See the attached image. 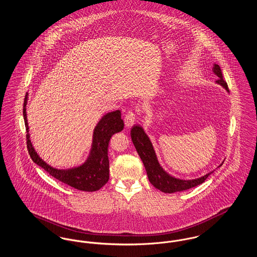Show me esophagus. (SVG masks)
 I'll return each mask as SVG.
<instances>
[{"label":"esophagus","instance_id":"34e87169","mask_svg":"<svg viewBox=\"0 0 257 257\" xmlns=\"http://www.w3.org/2000/svg\"><path fill=\"white\" fill-rule=\"evenodd\" d=\"M135 120H136V113L134 111L130 110L126 113L125 117H124V122H125V126L127 128H131L134 125Z\"/></svg>","mask_w":257,"mask_h":257}]
</instances>
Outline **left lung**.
I'll return each mask as SVG.
<instances>
[{
  "label": "left lung",
  "instance_id": "obj_1",
  "mask_svg": "<svg viewBox=\"0 0 257 257\" xmlns=\"http://www.w3.org/2000/svg\"><path fill=\"white\" fill-rule=\"evenodd\" d=\"M213 72L219 77L216 83L220 85L223 88H225L227 91H229L226 82L222 78L220 65L214 64ZM131 138L136 147V150L145 165L150 183L163 193L172 194V193L181 192V191L191 189L193 187H196L199 184L203 183L207 179L208 176L213 172L211 171L207 174H205L204 176H201L196 179H192V180H183V179L172 177L169 173L164 171L163 168L160 166L153 146L148 136L146 134V132L141 126L139 125L133 126L131 130ZM222 164H220V166ZM220 166H219V168Z\"/></svg>",
  "mask_w": 257,
  "mask_h": 257
}]
</instances>
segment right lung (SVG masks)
Here are the masks:
<instances>
[{
	"mask_svg": "<svg viewBox=\"0 0 257 257\" xmlns=\"http://www.w3.org/2000/svg\"><path fill=\"white\" fill-rule=\"evenodd\" d=\"M27 101L28 93L25 96L23 115L27 131V147L32 160L59 181L80 191L94 192L107 183L110 171L108 157L109 142L112 135L121 132L124 127L120 110L108 112L99 120L93 131L89 155L83 165L68 170H58L41 159L31 143L26 112Z\"/></svg>",
	"mask_w": 257,
	"mask_h": 257,
	"instance_id": "1",
	"label": "right lung"
}]
</instances>
